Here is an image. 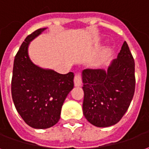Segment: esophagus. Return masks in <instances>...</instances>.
Masks as SVG:
<instances>
[{
	"mask_svg": "<svg viewBox=\"0 0 149 149\" xmlns=\"http://www.w3.org/2000/svg\"><path fill=\"white\" fill-rule=\"evenodd\" d=\"M74 86H80L82 83V77L79 75V74H76L74 75Z\"/></svg>",
	"mask_w": 149,
	"mask_h": 149,
	"instance_id": "obj_1",
	"label": "esophagus"
}]
</instances>
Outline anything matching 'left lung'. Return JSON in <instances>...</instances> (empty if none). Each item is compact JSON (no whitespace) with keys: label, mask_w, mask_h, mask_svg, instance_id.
Wrapping results in <instances>:
<instances>
[{"label":"left lung","mask_w":149,"mask_h":149,"mask_svg":"<svg viewBox=\"0 0 149 149\" xmlns=\"http://www.w3.org/2000/svg\"><path fill=\"white\" fill-rule=\"evenodd\" d=\"M83 114L97 127H108L121 119L132 102L136 85L135 63L125 41L108 70L82 71Z\"/></svg>","instance_id":"8db88e82"}]
</instances>
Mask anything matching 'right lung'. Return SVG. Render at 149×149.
<instances>
[{"instance_id":"1","label":"right lung","mask_w":149,"mask_h":149,"mask_svg":"<svg viewBox=\"0 0 149 149\" xmlns=\"http://www.w3.org/2000/svg\"><path fill=\"white\" fill-rule=\"evenodd\" d=\"M28 36L14 58L11 82L12 97L18 113L35 129H47L60 118L62 106L74 87V73L61 74L31 63L28 54L30 41L44 31Z\"/></svg>"}]
</instances>
